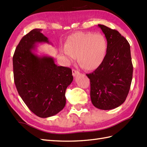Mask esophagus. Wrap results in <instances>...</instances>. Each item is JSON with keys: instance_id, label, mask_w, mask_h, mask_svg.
Segmentation results:
<instances>
[{"instance_id": "34e87169", "label": "esophagus", "mask_w": 147, "mask_h": 147, "mask_svg": "<svg viewBox=\"0 0 147 147\" xmlns=\"http://www.w3.org/2000/svg\"><path fill=\"white\" fill-rule=\"evenodd\" d=\"M72 73H73V76H75L77 75L78 74H79V71L76 70V69H72Z\"/></svg>"}]
</instances>
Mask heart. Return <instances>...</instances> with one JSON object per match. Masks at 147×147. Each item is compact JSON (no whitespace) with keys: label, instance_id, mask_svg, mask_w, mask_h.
<instances>
[{"label":"heart","instance_id":"b5f03b06","mask_svg":"<svg viewBox=\"0 0 147 147\" xmlns=\"http://www.w3.org/2000/svg\"><path fill=\"white\" fill-rule=\"evenodd\" d=\"M107 41L101 34L77 32L69 35L62 52L69 61L77 56L79 64L85 70H94L104 61L107 52Z\"/></svg>","mask_w":147,"mask_h":147}]
</instances>
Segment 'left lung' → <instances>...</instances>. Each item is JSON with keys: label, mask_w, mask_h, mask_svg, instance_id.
<instances>
[{"label": "left lung", "mask_w": 147, "mask_h": 147, "mask_svg": "<svg viewBox=\"0 0 147 147\" xmlns=\"http://www.w3.org/2000/svg\"><path fill=\"white\" fill-rule=\"evenodd\" d=\"M107 38V53L104 61L92 73L90 97L93 105L110 110L123 104L129 93L133 67L130 45L116 30L98 24Z\"/></svg>", "instance_id": "1"}]
</instances>
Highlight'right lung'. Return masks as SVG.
<instances>
[{
	"mask_svg": "<svg viewBox=\"0 0 147 147\" xmlns=\"http://www.w3.org/2000/svg\"><path fill=\"white\" fill-rule=\"evenodd\" d=\"M34 29L24 35L12 57L14 81L19 95L33 114L48 117L65 105V90L73 80L71 68L57 66L51 57H38L32 50L36 42L48 38Z\"/></svg>",
	"mask_w": 147,
	"mask_h": 147,
	"instance_id": "1",
	"label": "right lung"
}]
</instances>
